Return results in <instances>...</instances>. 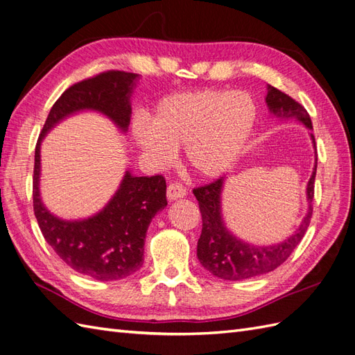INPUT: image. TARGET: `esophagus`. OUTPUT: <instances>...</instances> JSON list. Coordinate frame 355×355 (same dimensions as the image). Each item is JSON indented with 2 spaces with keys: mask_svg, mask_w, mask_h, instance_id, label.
Masks as SVG:
<instances>
[{
  "mask_svg": "<svg viewBox=\"0 0 355 355\" xmlns=\"http://www.w3.org/2000/svg\"><path fill=\"white\" fill-rule=\"evenodd\" d=\"M186 187L180 183H171L166 190V196L169 201H175V199L184 198L186 196Z\"/></svg>",
  "mask_w": 355,
  "mask_h": 355,
  "instance_id": "esophagus-1",
  "label": "esophagus"
}]
</instances>
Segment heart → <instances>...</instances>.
<instances>
[{
	"label": "heart",
	"mask_w": 355,
	"mask_h": 355,
	"mask_svg": "<svg viewBox=\"0 0 355 355\" xmlns=\"http://www.w3.org/2000/svg\"><path fill=\"white\" fill-rule=\"evenodd\" d=\"M258 120L246 91L199 89L163 97L151 123L139 118L133 138L145 156L166 166L184 145L187 166L196 175L217 177L240 157Z\"/></svg>",
	"instance_id": "b5f03b06"
}]
</instances>
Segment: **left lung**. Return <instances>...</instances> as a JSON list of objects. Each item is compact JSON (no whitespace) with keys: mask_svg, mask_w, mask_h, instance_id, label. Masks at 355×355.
Instances as JSON below:
<instances>
[{"mask_svg":"<svg viewBox=\"0 0 355 355\" xmlns=\"http://www.w3.org/2000/svg\"><path fill=\"white\" fill-rule=\"evenodd\" d=\"M266 100L270 111L276 116L297 118L307 129H312V120L306 109L295 102L293 97L285 94L284 91L268 85ZM311 138L315 147V136L311 135ZM315 175L316 165L307 183L309 210L300 228L288 240L266 248L244 243L226 230L222 219L220 205L225 177H219L210 184L193 189V195L198 199L199 210H201L202 216V232L198 240L196 249L198 259L202 267L216 277L225 280H243L266 275V272L276 270L280 264H284L304 237L307 226L311 223L313 211L312 201L315 193Z\"/></svg>","mask_w":355,"mask_h":355,"instance_id":"1","label":"left lung"}]
</instances>
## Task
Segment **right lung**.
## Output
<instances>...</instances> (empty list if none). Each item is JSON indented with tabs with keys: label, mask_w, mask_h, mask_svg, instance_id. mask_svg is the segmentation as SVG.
I'll return each mask as SVG.
<instances>
[{
	"label": "right lung",
	"mask_w": 355,
	"mask_h": 355,
	"mask_svg": "<svg viewBox=\"0 0 355 355\" xmlns=\"http://www.w3.org/2000/svg\"><path fill=\"white\" fill-rule=\"evenodd\" d=\"M136 78L138 75L129 71L107 70L69 87L51 107L35 144L33 207L39 228L70 268L97 280L124 279L142 267L148 225L168 205L166 181L162 175L135 177L127 171L120 189L102 211L84 220H61L43 207L40 199V142L62 118L83 109L105 114L125 132Z\"/></svg>",
	"instance_id": "right-lung-1"
}]
</instances>
